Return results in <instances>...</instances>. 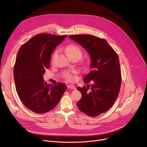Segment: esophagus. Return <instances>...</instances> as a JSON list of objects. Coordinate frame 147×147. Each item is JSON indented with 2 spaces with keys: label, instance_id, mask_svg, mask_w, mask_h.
<instances>
[{
  "label": "esophagus",
  "instance_id": "esophagus-1",
  "mask_svg": "<svg viewBox=\"0 0 147 147\" xmlns=\"http://www.w3.org/2000/svg\"><path fill=\"white\" fill-rule=\"evenodd\" d=\"M67 88H70V89H73V90H76V86H74V85H68Z\"/></svg>",
  "mask_w": 147,
  "mask_h": 147
}]
</instances>
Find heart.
Masks as SVG:
<instances>
[{"label":"heart","instance_id":"obj_1","mask_svg":"<svg viewBox=\"0 0 147 147\" xmlns=\"http://www.w3.org/2000/svg\"><path fill=\"white\" fill-rule=\"evenodd\" d=\"M65 51L66 52L67 55L69 56L70 58L78 57L80 59L82 55V52L81 49L79 47H78L76 45H70L67 46L65 49ZM57 51H56L54 53L52 57V60L54 59V58L57 55ZM76 73V71H73L72 73H67L66 75V79L70 81H74L75 79Z\"/></svg>","mask_w":147,"mask_h":147}]
</instances>
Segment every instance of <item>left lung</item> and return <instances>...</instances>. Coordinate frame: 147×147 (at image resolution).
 Returning a JSON list of instances; mask_svg holds the SVG:
<instances>
[{"mask_svg": "<svg viewBox=\"0 0 147 147\" xmlns=\"http://www.w3.org/2000/svg\"><path fill=\"white\" fill-rule=\"evenodd\" d=\"M69 38L84 48L91 58V70L84 82L92 81V84L90 89V85L77 87L82 95L77 107L88 116H99L113 106L119 93L121 77L118 55L104 39L87 34Z\"/></svg>", "mask_w": 147, "mask_h": 147, "instance_id": "1", "label": "left lung"}]
</instances>
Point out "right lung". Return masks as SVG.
<instances>
[{
  "mask_svg": "<svg viewBox=\"0 0 147 147\" xmlns=\"http://www.w3.org/2000/svg\"><path fill=\"white\" fill-rule=\"evenodd\" d=\"M67 35L39 34L20 48L14 66L17 93L24 105L36 113L53 109L66 90L63 83L51 85L43 75L50 66L52 53Z\"/></svg>",
  "mask_w": 147,
  "mask_h": 147,
  "instance_id": "right-lung-1",
  "label": "right lung"
}]
</instances>
